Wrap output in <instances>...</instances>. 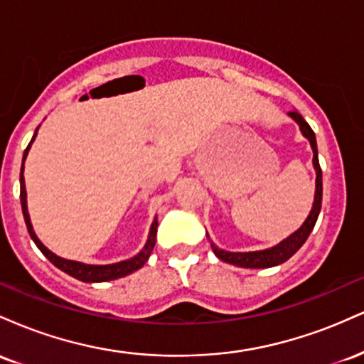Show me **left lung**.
<instances>
[{
	"instance_id": "8db88e82",
	"label": "left lung",
	"mask_w": 364,
	"mask_h": 364,
	"mask_svg": "<svg viewBox=\"0 0 364 364\" xmlns=\"http://www.w3.org/2000/svg\"><path fill=\"white\" fill-rule=\"evenodd\" d=\"M289 116L296 123L299 124V129L308 140H310L311 150H313V168L316 171V190H315V202H313L310 215L306 217L301 228L296 232H292L289 237L281 241L279 245L272 246L269 250H260V252H245V253H236V252H225V250H220L219 246L210 243L212 252L215 253L217 258L225 263H232V265L245 267V269H267V267H275L281 265L286 260L298 252L299 248L304 245V241L308 240L310 232L315 228L316 219H318L320 208H321V193H323V185H321V168L318 162V149H316V139L315 132H313L310 124L303 119V116L299 114L298 111H291ZM208 237V235H207Z\"/></svg>"
}]
</instances>
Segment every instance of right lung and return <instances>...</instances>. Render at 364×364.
Returning a JSON list of instances; mask_svg holds the SVG:
<instances>
[{
	"label": "right lung",
	"instance_id": "obj_1",
	"mask_svg": "<svg viewBox=\"0 0 364 364\" xmlns=\"http://www.w3.org/2000/svg\"><path fill=\"white\" fill-rule=\"evenodd\" d=\"M39 129V128H37ZM37 129L34 133V136H32L31 144H28V147L25 149L23 152V161L25 157H27L28 154V149H31L32 141H34L36 135H37ZM20 202H22V212H23V219H25V224H27V229H28V235H31L32 240H34V243L37 245V248L43 252V255L46 258H48L49 262L53 263V265H56L58 269L63 270V272H66L68 275H72V277L78 279V281L82 282H106V281H114V279H119V277H124V275L135 272V270H139L140 267H144V263L149 260L150 253H152L154 246H156V236H157V219H154L152 225H150V232H149V240L147 243H145L144 250L139 255H135L133 258H129V260H123V262H118V263H111V265H87V263H82V262H73V260H65V258L58 257V255H54L53 252H49L46 246L41 243L39 237L36 236L34 229H32V224H31V217H28V210H27V191H25V179H23V164H22V171H20Z\"/></svg>",
	"mask_w": 364,
	"mask_h": 364
}]
</instances>
